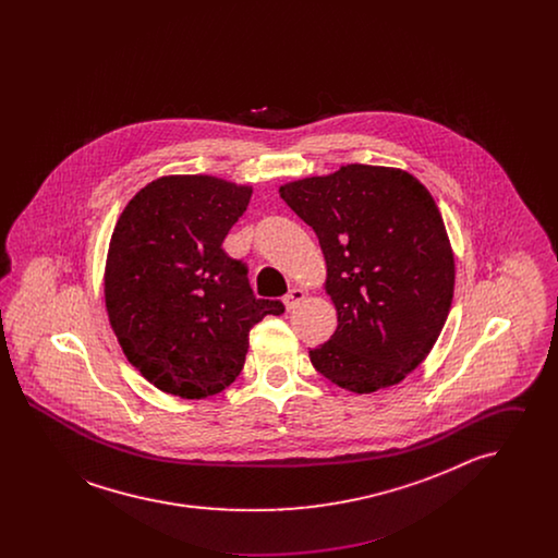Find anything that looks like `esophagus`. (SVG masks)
Segmentation results:
<instances>
[{"instance_id":"obj_1","label":"esophagus","mask_w":558,"mask_h":558,"mask_svg":"<svg viewBox=\"0 0 558 558\" xmlns=\"http://www.w3.org/2000/svg\"><path fill=\"white\" fill-rule=\"evenodd\" d=\"M303 301H305V292L301 291V289H292V291L284 296V305H287L289 312L296 310Z\"/></svg>"}]
</instances>
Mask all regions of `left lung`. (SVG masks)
Returning <instances> with one entry per match:
<instances>
[{
    "label": "left lung",
    "instance_id": "8db88e82",
    "mask_svg": "<svg viewBox=\"0 0 558 558\" xmlns=\"http://www.w3.org/2000/svg\"><path fill=\"white\" fill-rule=\"evenodd\" d=\"M314 228L337 330L314 368L353 393L398 385L435 345L453 296V253L430 192L393 167L347 165L280 186Z\"/></svg>",
    "mask_w": 558,
    "mask_h": 558
}]
</instances>
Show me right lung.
Returning <instances> with one entry per match:
<instances>
[{
	"label": "right lung",
	"instance_id": "add662e5",
	"mask_svg": "<svg viewBox=\"0 0 558 558\" xmlns=\"http://www.w3.org/2000/svg\"><path fill=\"white\" fill-rule=\"evenodd\" d=\"M253 190L211 175H167L142 187L108 246V319L130 364L157 389L203 399L230 387L251 328L284 314L257 299L246 264L221 242Z\"/></svg>",
	"mask_w": 558,
	"mask_h": 558
}]
</instances>
